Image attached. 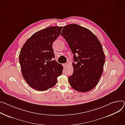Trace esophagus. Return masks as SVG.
<instances>
[{"label":"esophagus","instance_id":"34e87169","mask_svg":"<svg viewBox=\"0 0 125 125\" xmlns=\"http://www.w3.org/2000/svg\"><path fill=\"white\" fill-rule=\"evenodd\" d=\"M63 67L64 68H66L67 67V63H64V64H63Z\"/></svg>","mask_w":125,"mask_h":125}]
</instances>
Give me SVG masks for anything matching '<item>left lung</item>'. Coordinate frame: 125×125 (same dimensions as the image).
Segmentation results:
<instances>
[{
	"label": "left lung",
	"instance_id": "8db88e82",
	"mask_svg": "<svg viewBox=\"0 0 125 125\" xmlns=\"http://www.w3.org/2000/svg\"><path fill=\"white\" fill-rule=\"evenodd\" d=\"M63 29L61 35L68 44L75 62L69 84L78 92H88L97 85L103 71L105 56L102 44L90 30L78 24Z\"/></svg>",
	"mask_w": 125,
	"mask_h": 125
}]
</instances>
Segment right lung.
<instances>
[{
	"label": "right lung",
	"mask_w": 125,
	"mask_h": 125,
	"mask_svg": "<svg viewBox=\"0 0 125 125\" xmlns=\"http://www.w3.org/2000/svg\"><path fill=\"white\" fill-rule=\"evenodd\" d=\"M62 26H50L33 34L22 46L19 56L21 72L33 89L44 91L54 87L63 67L55 58L52 44L61 33Z\"/></svg>",
	"instance_id": "add662e5"
}]
</instances>
